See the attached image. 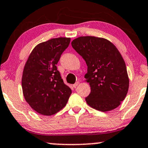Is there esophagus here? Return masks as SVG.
<instances>
[{
    "instance_id": "1",
    "label": "esophagus",
    "mask_w": 148,
    "mask_h": 148,
    "mask_svg": "<svg viewBox=\"0 0 148 148\" xmlns=\"http://www.w3.org/2000/svg\"><path fill=\"white\" fill-rule=\"evenodd\" d=\"M78 85H79V82H75L73 85V86L74 88H76Z\"/></svg>"
}]
</instances>
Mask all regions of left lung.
I'll list each match as a JSON object with an SVG mask.
<instances>
[{
    "label": "left lung",
    "instance_id": "1",
    "mask_svg": "<svg viewBox=\"0 0 148 148\" xmlns=\"http://www.w3.org/2000/svg\"><path fill=\"white\" fill-rule=\"evenodd\" d=\"M73 48L86 63V82L90 93L88 105L96 110H114L126 97L129 77L124 60L116 47L108 40L95 36H81L71 42Z\"/></svg>",
    "mask_w": 148,
    "mask_h": 148
}]
</instances>
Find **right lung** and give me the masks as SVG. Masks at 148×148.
Masks as SVG:
<instances>
[{"instance_id": "right-lung-1", "label": "right lung", "mask_w": 148, "mask_h": 148, "mask_svg": "<svg viewBox=\"0 0 148 148\" xmlns=\"http://www.w3.org/2000/svg\"><path fill=\"white\" fill-rule=\"evenodd\" d=\"M70 41V38L60 37L38 44L25 63L22 77L23 95L39 114L51 116L59 112L72 92L56 66Z\"/></svg>"}]
</instances>
